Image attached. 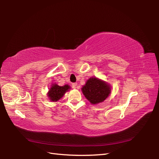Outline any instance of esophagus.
Returning a JSON list of instances; mask_svg holds the SVG:
<instances>
[{
	"label": "esophagus",
	"mask_w": 159,
	"mask_h": 159,
	"mask_svg": "<svg viewBox=\"0 0 159 159\" xmlns=\"http://www.w3.org/2000/svg\"><path fill=\"white\" fill-rule=\"evenodd\" d=\"M76 87H77V83H72V88L73 89H76Z\"/></svg>",
	"instance_id": "obj_1"
}]
</instances>
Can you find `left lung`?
<instances>
[{"label":"left lung","mask_w":159,"mask_h":159,"mask_svg":"<svg viewBox=\"0 0 159 159\" xmlns=\"http://www.w3.org/2000/svg\"><path fill=\"white\" fill-rule=\"evenodd\" d=\"M83 95L91 104H97L104 102L111 93L110 84L97 77H91L81 88Z\"/></svg>","instance_id":"8db88e82"}]
</instances>
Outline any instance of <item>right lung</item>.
I'll return each mask as SVG.
<instances>
[{"label": "right lung", "mask_w": 159, "mask_h": 159, "mask_svg": "<svg viewBox=\"0 0 159 159\" xmlns=\"http://www.w3.org/2000/svg\"><path fill=\"white\" fill-rule=\"evenodd\" d=\"M70 89V86L65 85L63 86H59L56 83H52L47 95L48 98L52 102H57L64 96L67 92Z\"/></svg>", "instance_id": "1"}]
</instances>
